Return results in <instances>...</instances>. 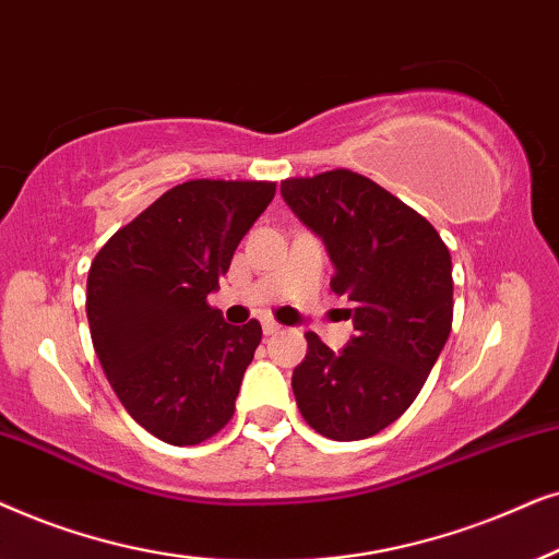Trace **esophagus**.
<instances>
[{
    "label": "esophagus",
    "instance_id": "obj_1",
    "mask_svg": "<svg viewBox=\"0 0 559 559\" xmlns=\"http://www.w3.org/2000/svg\"><path fill=\"white\" fill-rule=\"evenodd\" d=\"M263 332H265V334H275V332H281V324L275 322V319L265 317V319H263Z\"/></svg>",
    "mask_w": 559,
    "mask_h": 559
}]
</instances>
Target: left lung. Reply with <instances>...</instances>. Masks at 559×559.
<instances>
[{"mask_svg":"<svg viewBox=\"0 0 559 559\" xmlns=\"http://www.w3.org/2000/svg\"><path fill=\"white\" fill-rule=\"evenodd\" d=\"M281 193L324 240L330 286L353 301L357 330L340 353L307 332L292 378L296 404L319 435L366 440L414 404L450 337V250L419 212L355 170L286 178Z\"/></svg>","mask_w":559,"mask_h":559,"instance_id":"left-lung-1","label":"left lung"}]
</instances>
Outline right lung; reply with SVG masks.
Instances as JSON below:
<instances>
[{
    "label": "right lung",
    "mask_w": 559,
    "mask_h": 559,
    "mask_svg": "<svg viewBox=\"0 0 559 559\" xmlns=\"http://www.w3.org/2000/svg\"><path fill=\"white\" fill-rule=\"evenodd\" d=\"M273 181L193 178L168 189L96 252L86 281L92 342L117 399L140 427L186 448L235 414L263 330L210 307Z\"/></svg>",
    "instance_id": "obj_1"
}]
</instances>
